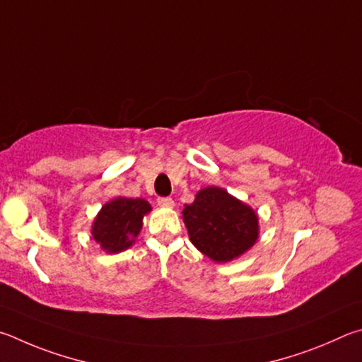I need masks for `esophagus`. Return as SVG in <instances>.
Masks as SVG:
<instances>
[{
    "instance_id": "esophagus-1",
    "label": "esophagus",
    "mask_w": 362,
    "mask_h": 362,
    "mask_svg": "<svg viewBox=\"0 0 362 362\" xmlns=\"http://www.w3.org/2000/svg\"><path fill=\"white\" fill-rule=\"evenodd\" d=\"M157 204L160 205V206L171 208V206L175 205V202H173V199H171V197H158V199H157Z\"/></svg>"
}]
</instances>
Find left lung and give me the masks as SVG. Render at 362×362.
Listing matches in <instances>:
<instances>
[{
    "instance_id": "8db88e82",
    "label": "left lung",
    "mask_w": 362,
    "mask_h": 362,
    "mask_svg": "<svg viewBox=\"0 0 362 362\" xmlns=\"http://www.w3.org/2000/svg\"><path fill=\"white\" fill-rule=\"evenodd\" d=\"M182 219L195 248L216 262L243 255L259 235L257 214L219 187L202 189Z\"/></svg>"
}]
</instances>
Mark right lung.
<instances>
[{
  "instance_id": "right-lung-1",
  "label": "right lung",
  "mask_w": 362,
  "mask_h": 362,
  "mask_svg": "<svg viewBox=\"0 0 362 362\" xmlns=\"http://www.w3.org/2000/svg\"><path fill=\"white\" fill-rule=\"evenodd\" d=\"M151 211V205L143 199L119 197L101 208L95 218L92 235L107 252L130 248L141 230L143 216Z\"/></svg>"
}]
</instances>
